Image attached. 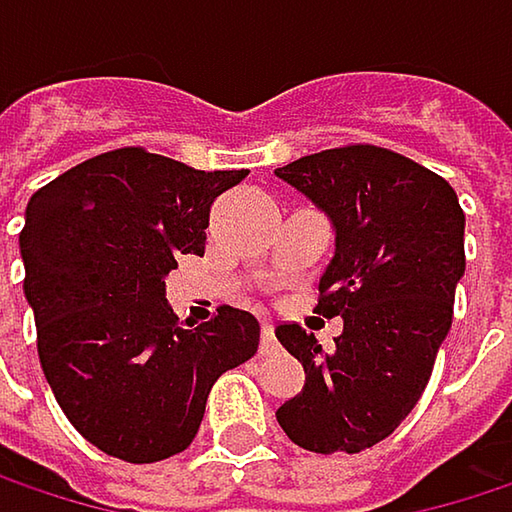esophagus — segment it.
Returning a JSON list of instances; mask_svg holds the SVG:
<instances>
[{"label":"esophagus","mask_w":512,"mask_h":512,"mask_svg":"<svg viewBox=\"0 0 512 512\" xmlns=\"http://www.w3.org/2000/svg\"><path fill=\"white\" fill-rule=\"evenodd\" d=\"M272 350H275V332H272L269 323H263V332H260V353L266 356V353H272Z\"/></svg>","instance_id":"esophagus-1"}]
</instances>
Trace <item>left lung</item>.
<instances>
[{"mask_svg": "<svg viewBox=\"0 0 512 512\" xmlns=\"http://www.w3.org/2000/svg\"><path fill=\"white\" fill-rule=\"evenodd\" d=\"M275 177L332 222L317 314L344 320L332 353L296 323L275 329L305 367L275 418L305 451L358 454L391 436L427 388L465 272V216L448 180L373 145L302 156Z\"/></svg>", "mask_w": 512, "mask_h": 512, "instance_id": "8db88e82", "label": "left lung"}]
</instances>
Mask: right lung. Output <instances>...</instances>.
I'll use <instances>...</instances> for the list:
<instances>
[{
  "instance_id": "1",
  "label": "right lung",
  "mask_w": 512,
  "mask_h": 512,
  "mask_svg": "<svg viewBox=\"0 0 512 512\" xmlns=\"http://www.w3.org/2000/svg\"><path fill=\"white\" fill-rule=\"evenodd\" d=\"M243 177L121 148L29 198L20 255L38 358L67 421L109 457L186 451L213 382L257 353L249 311L183 329L165 299L177 257L204 255L210 204Z\"/></svg>"
}]
</instances>
